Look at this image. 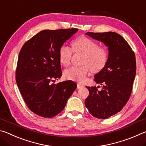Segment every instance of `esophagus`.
<instances>
[{
    "instance_id": "esophagus-1",
    "label": "esophagus",
    "mask_w": 146,
    "mask_h": 146,
    "mask_svg": "<svg viewBox=\"0 0 146 146\" xmlns=\"http://www.w3.org/2000/svg\"><path fill=\"white\" fill-rule=\"evenodd\" d=\"M84 87V85L82 84L81 83H77V88L78 89H80V88H82Z\"/></svg>"
}]
</instances>
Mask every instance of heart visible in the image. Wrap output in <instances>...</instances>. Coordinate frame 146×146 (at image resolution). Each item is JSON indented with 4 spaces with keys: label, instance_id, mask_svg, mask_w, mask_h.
Here are the masks:
<instances>
[{
    "label": "heart",
    "instance_id": "b5f03b06",
    "mask_svg": "<svg viewBox=\"0 0 146 146\" xmlns=\"http://www.w3.org/2000/svg\"><path fill=\"white\" fill-rule=\"evenodd\" d=\"M73 47L75 52L84 53L82 59V64L84 65L72 66L66 70L64 75L68 79L83 81L90 73V67L93 71H98L104 68L108 62V51L105 48H100L96 42L90 38L82 36L76 39L73 42ZM73 52L72 48L66 44L60 47L58 57L62 65L67 66L70 64Z\"/></svg>",
    "mask_w": 146,
    "mask_h": 146
}]
</instances>
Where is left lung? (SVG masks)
<instances>
[{
  "mask_svg": "<svg viewBox=\"0 0 146 146\" xmlns=\"http://www.w3.org/2000/svg\"><path fill=\"white\" fill-rule=\"evenodd\" d=\"M86 35L108 48L107 64L94 76V80L102 86V90H98L100 86H86L90 95L85 100L91 115L106 119L120 111L130 97L136 75L135 53L126 40L115 32H88Z\"/></svg>",
  "mask_w": 146,
  "mask_h": 146,
  "instance_id": "left-lung-1",
  "label": "left lung"
}]
</instances>
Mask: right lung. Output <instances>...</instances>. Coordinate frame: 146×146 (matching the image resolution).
<instances>
[{
    "label": "right lung",
    "mask_w": 146,
    "mask_h": 146,
    "mask_svg": "<svg viewBox=\"0 0 146 146\" xmlns=\"http://www.w3.org/2000/svg\"><path fill=\"white\" fill-rule=\"evenodd\" d=\"M77 31L76 28L42 30L20 51L16 82L27 106L36 115L55 117L77 87L71 80L52 83L62 76L59 49Z\"/></svg>",
    "instance_id": "right-lung-1"
}]
</instances>
